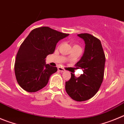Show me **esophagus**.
<instances>
[{
	"mask_svg": "<svg viewBox=\"0 0 124 124\" xmlns=\"http://www.w3.org/2000/svg\"><path fill=\"white\" fill-rule=\"evenodd\" d=\"M57 69L59 71H60V72H65V69H63L62 67H59L57 68Z\"/></svg>",
	"mask_w": 124,
	"mask_h": 124,
	"instance_id": "1",
	"label": "esophagus"
}]
</instances>
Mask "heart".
Instances as JSON below:
<instances>
[{
  "instance_id": "obj_1",
  "label": "heart",
  "mask_w": 124,
  "mask_h": 124,
  "mask_svg": "<svg viewBox=\"0 0 124 124\" xmlns=\"http://www.w3.org/2000/svg\"><path fill=\"white\" fill-rule=\"evenodd\" d=\"M77 46V45H75V46Z\"/></svg>"
}]
</instances>
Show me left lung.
Listing matches in <instances>:
<instances>
[{"label":"left lung","instance_id":"8db88e82","mask_svg":"<svg viewBox=\"0 0 124 124\" xmlns=\"http://www.w3.org/2000/svg\"><path fill=\"white\" fill-rule=\"evenodd\" d=\"M83 39L85 47L83 55L76 66L83 70V74L71 78L65 82V90L69 96L77 101H84L94 96L100 89L104 73L106 57L101 41L88 33L78 34Z\"/></svg>","mask_w":124,"mask_h":124}]
</instances>
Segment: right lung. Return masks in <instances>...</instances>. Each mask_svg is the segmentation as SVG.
<instances>
[{
    "mask_svg": "<svg viewBox=\"0 0 124 124\" xmlns=\"http://www.w3.org/2000/svg\"><path fill=\"white\" fill-rule=\"evenodd\" d=\"M69 35L46 26L30 32L19 48L15 63V77L23 90L36 92L47 85L57 69L46 64V58L54 53L60 40Z\"/></svg>",
    "mask_w": 124,
    "mask_h": 124,
    "instance_id": "1",
    "label": "right lung"
}]
</instances>
